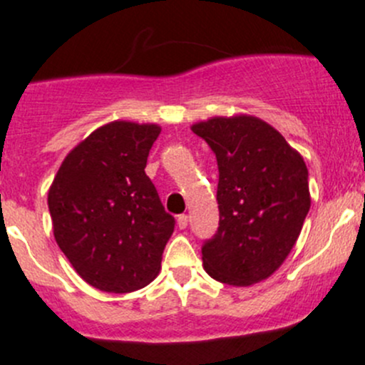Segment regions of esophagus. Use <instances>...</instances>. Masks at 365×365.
I'll return each instance as SVG.
<instances>
[{
  "mask_svg": "<svg viewBox=\"0 0 365 365\" xmlns=\"http://www.w3.org/2000/svg\"><path fill=\"white\" fill-rule=\"evenodd\" d=\"M176 222H178L180 230H185L187 224H189V217H187L185 213H182V215H178V219H176Z\"/></svg>",
  "mask_w": 365,
  "mask_h": 365,
  "instance_id": "34e87169",
  "label": "esophagus"
}]
</instances>
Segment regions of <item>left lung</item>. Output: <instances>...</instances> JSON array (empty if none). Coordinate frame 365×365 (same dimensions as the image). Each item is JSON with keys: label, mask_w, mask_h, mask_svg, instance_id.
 Segmentation results:
<instances>
[{"label": "left lung", "mask_w": 365, "mask_h": 365, "mask_svg": "<svg viewBox=\"0 0 365 365\" xmlns=\"http://www.w3.org/2000/svg\"><path fill=\"white\" fill-rule=\"evenodd\" d=\"M219 165V227L203 249L215 281L251 286L270 277L292 252L311 208L304 159L281 132L249 114L192 125Z\"/></svg>", "instance_id": "8db88e82"}]
</instances>
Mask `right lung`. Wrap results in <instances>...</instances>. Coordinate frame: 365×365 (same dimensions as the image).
Returning a JSON list of instances; mask_svg holds the SVG:
<instances>
[{"instance_id":"1","label":"right lung","mask_w":365,"mask_h":365,"mask_svg":"<svg viewBox=\"0 0 365 365\" xmlns=\"http://www.w3.org/2000/svg\"><path fill=\"white\" fill-rule=\"evenodd\" d=\"M159 134L155 123L102 125L70 150L49 189L56 244L101 292H135L160 270L175 217L145 173Z\"/></svg>"}]
</instances>
